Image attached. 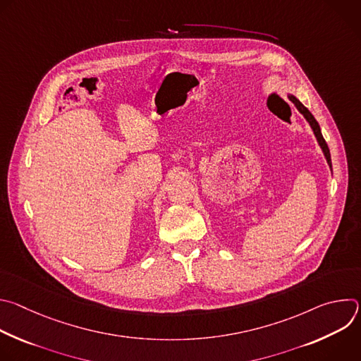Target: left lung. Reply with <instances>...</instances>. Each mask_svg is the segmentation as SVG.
Wrapping results in <instances>:
<instances>
[{
	"label": "left lung",
	"instance_id": "1",
	"mask_svg": "<svg viewBox=\"0 0 361 361\" xmlns=\"http://www.w3.org/2000/svg\"><path fill=\"white\" fill-rule=\"evenodd\" d=\"M288 98H290V101L293 102V104L297 107V110L304 116V118L308 121V124L312 126V128H313V131H314V135H316V138H317V141H319V144H320V147H322V149H323V152H324V156H326V159H327V163H329V166L331 167V157H330V149H329V145H327V142H326V140L323 138V134H322V131H320V126H319V123L316 121V118L313 117V114L308 111L301 102L294 97V95H288Z\"/></svg>",
	"mask_w": 361,
	"mask_h": 361
}]
</instances>
